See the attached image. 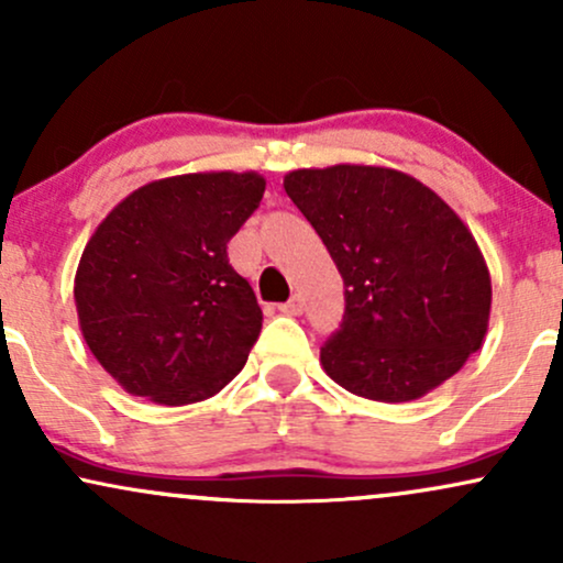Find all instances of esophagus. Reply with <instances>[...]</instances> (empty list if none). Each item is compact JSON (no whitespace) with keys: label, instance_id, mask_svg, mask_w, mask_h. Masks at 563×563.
Wrapping results in <instances>:
<instances>
[{"label":"esophagus","instance_id":"1","mask_svg":"<svg viewBox=\"0 0 563 563\" xmlns=\"http://www.w3.org/2000/svg\"><path fill=\"white\" fill-rule=\"evenodd\" d=\"M277 309H280L283 314H288V318H299V314L303 312V299H301V296H294V299L286 301V303H280V307H277Z\"/></svg>","mask_w":563,"mask_h":563}]
</instances>
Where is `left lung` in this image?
I'll list each match as a JSON object with an SVG mask.
<instances>
[{"label": "left lung", "mask_w": 563, "mask_h": 563, "mask_svg": "<svg viewBox=\"0 0 563 563\" xmlns=\"http://www.w3.org/2000/svg\"><path fill=\"white\" fill-rule=\"evenodd\" d=\"M344 277V320L320 349L335 384L410 402L482 349L489 269L461 217L410 174L339 164L283 179Z\"/></svg>", "instance_id": "8db88e82"}]
</instances>
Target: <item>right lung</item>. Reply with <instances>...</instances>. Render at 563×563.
<instances>
[{
    "label": "right lung",
    "instance_id": "1",
    "mask_svg": "<svg viewBox=\"0 0 563 563\" xmlns=\"http://www.w3.org/2000/svg\"><path fill=\"white\" fill-rule=\"evenodd\" d=\"M264 185L256 172L156 179L89 238L74 280L81 335L129 394L190 405L243 371L262 309L228 243L260 209Z\"/></svg>",
    "mask_w": 563,
    "mask_h": 563
}]
</instances>
